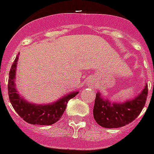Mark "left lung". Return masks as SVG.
Wrapping results in <instances>:
<instances>
[{
  "label": "left lung",
  "mask_w": 154,
  "mask_h": 154,
  "mask_svg": "<svg viewBox=\"0 0 154 154\" xmlns=\"http://www.w3.org/2000/svg\"><path fill=\"white\" fill-rule=\"evenodd\" d=\"M148 95V85L143 91L133 100L122 104L112 103L109 100L101 98L97 94L94 107V117L97 123L101 127L115 129L131 123L138 117L146 105Z\"/></svg>",
  "instance_id": "obj_1"
}]
</instances>
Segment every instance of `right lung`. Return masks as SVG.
<instances>
[{"label":"right lung","instance_id":"obj_1","mask_svg":"<svg viewBox=\"0 0 154 154\" xmlns=\"http://www.w3.org/2000/svg\"><path fill=\"white\" fill-rule=\"evenodd\" d=\"M17 60L18 56L13 61L8 73V98L13 109L24 121L29 124L41 125H50L54 124L60 119L63 112H65L68 101L71 98H73L78 94V92L70 93L67 96L58 100L57 102L49 105H38L27 102L21 97L19 96L15 88L14 79Z\"/></svg>","mask_w":154,"mask_h":154}]
</instances>
